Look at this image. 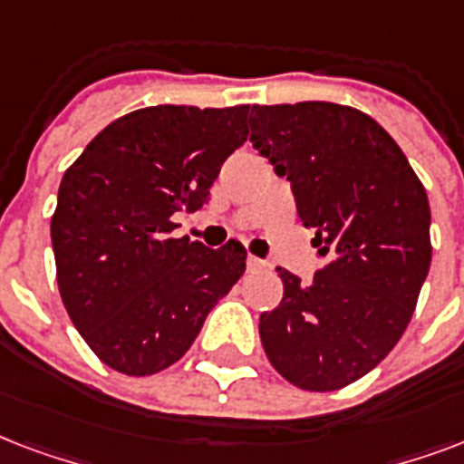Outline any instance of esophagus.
Wrapping results in <instances>:
<instances>
[{
    "instance_id": "esophagus-1",
    "label": "esophagus",
    "mask_w": 464,
    "mask_h": 464,
    "mask_svg": "<svg viewBox=\"0 0 464 464\" xmlns=\"http://www.w3.org/2000/svg\"><path fill=\"white\" fill-rule=\"evenodd\" d=\"M246 271H249V273L266 271V261H261L258 256H249V258H246Z\"/></svg>"
}]
</instances>
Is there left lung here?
Here are the masks:
<instances>
[{
	"mask_svg": "<svg viewBox=\"0 0 464 464\" xmlns=\"http://www.w3.org/2000/svg\"><path fill=\"white\" fill-rule=\"evenodd\" d=\"M249 125L324 258L310 285L278 268L283 300L258 317L261 343L300 390H341L392 351L414 314L430 266L429 198L400 145L362 111L251 106Z\"/></svg>",
	"mask_w": 464,
	"mask_h": 464,
	"instance_id": "8db88e82",
	"label": "left lung"
}]
</instances>
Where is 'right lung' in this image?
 <instances>
[{
  "mask_svg": "<svg viewBox=\"0 0 464 464\" xmlns=\"http://www.w3.org/2000/svg\"><path fill=\"white\" fill-rule=\"evenodd\" d=\"M249 106H150L103 128L64 171L50 222L57 288L82 339L123 375L174 365L232 290L246 249L169 237L210 200Z\"/></svg>",
  "mask_w": 464,
  "mask_h": 464,
  "instance_id": "add662e5",
  "label": "right lung"
}]
</instances>
